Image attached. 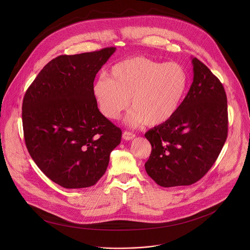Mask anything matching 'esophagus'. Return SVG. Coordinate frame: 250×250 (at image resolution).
<instances>
[{"mask_svg":"<svg viewBox=\"0 0 250 250\" xmlns=\"http://www.w3.org/2000/svg\"><path fill=\"white\" fill-rule=\"evenodd\" d=\"M135 137H136L135 134H133V133H131V132H127V131H125V132L123 133V135H122V138H123V140H125V141H131V140H133Z\"/></svg>","mask_w":250,"mask_h":250,"instance_id":"obj_1","label":"esophagus"}]
</instances>
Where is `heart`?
Segmentation results:
<instances>
[{
  "label": "heart",
  "mask_w": 250,
  "mask_h": 250,
  "mask_svg": "<svg viewBox=\"0 0 250 250\" xmlns=\"http://www.w3.org/2000/svg\"><path fill=\"white\" fill-rule=\"evenodd\" d=\"M107 77H100L92 92L100 111L117 119L131 107L127 122L139 126H159L178 111L188 88V74L176 62H157L145 57H132L113 64Z\"/></svg>",
  "instance_id": "1"
}]
</instances>
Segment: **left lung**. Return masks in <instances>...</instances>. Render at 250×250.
<instances>
[{
	"instance_id": "1",
	"label": "left lung",
	"mask_w": 250,
	"mask_h": 250,
	"mask_svg": "<svg viewBox=\"0 0 250 250\" xmlns=\"http://www.w3.org/2000/svg\"><path fill=\"white\" fill-rule=\"evenodd\" d=\"M193 82L177 113L145 133L152 146L145 170L159 186H188L216 161L228 133L227 98L220 81L192 58Z\"/></svg>"
}]
</instances>
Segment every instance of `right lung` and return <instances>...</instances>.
Listing matches in <instances>:
<instances>
[{
    "label": "right lung",
    "mask_w": 250,
    "mask_h": 250,
    "mask_svg": "<svg viewBox=\"0 0 250 250\" xmlns=\"http://www.w3.org/2000/svg\"><path fill=\"white\" fill-rule=\"evenodd\" d=\"M114 47L62 55L48 62L27 89L22 106L27 149L40 170L65 188L95 185L107 170L121 130L97 107L96 74Z\"/></svg>",
    "instance_id": "right-lung-1"
}]
</instances>
